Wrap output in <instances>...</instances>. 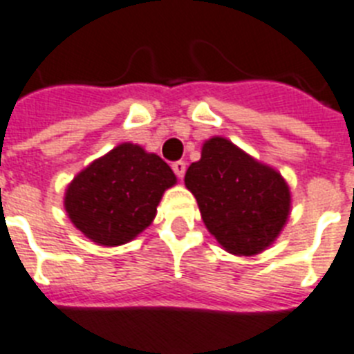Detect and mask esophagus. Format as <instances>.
I'll return each instance as SVG.
<instances>
[{
	"label": "esophagus",
	"mask_w": 354,
	"mask_h": 354,
	"mask_svg": "<svg viewBox=\"0 0 354 354\" xmlns=\"http://www.w3.org/2000/svg\"><path fill=\"white\" fill-rule=\"evenodd\" d=\"M172 171H174V174H176L178 180H183V176H185V162H174L172 163Z\"/></svg>",
	"instance_id": "34e87169"
}]
</instances>
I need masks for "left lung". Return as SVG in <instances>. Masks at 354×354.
Returning <instances> with one entry per match:
<instances>
[{
	"label": "left lung",
	"mask_w": 354,
	"mask_h": 354,
	"mask_svg": "<svg viewBox=\"0 0 354 354\" xmlns=\"http://www.w3.org/2000/svg\"><path fill=\"white\" fill-rule=\"evenodd\" d=\"M185 185L209 232L230 254L263 252L290 214L283 176L219 136L205 142L201 160L187 169Z\"/></svg>",
	"instance_id": "1"
}]
</instances>
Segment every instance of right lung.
<instances>
[{
    "instance_id": "1",
    "label": "right lung",
    "mask_w": 354,
    "mask_h": 354,
    "mask_svg": "<svg viewBox=\"0 0 354 354\" xmlns=\"http://www.w3.org/2000/svg\"><path fill=\"white\" fill-rule=\"evenodd\" d=\"M174 183V172L160 156L140 145L122 144L77 174L64 207L91 241L124 245L149 227L163 191Z\"/></svg>"
}]
</instances>
